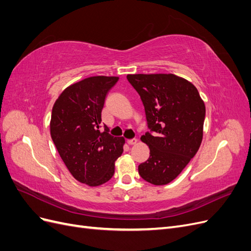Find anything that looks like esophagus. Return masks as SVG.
I'll return each mask as SVG.
<instances>
[{
    "instance_id": "obj_1",
    "label": "esophagus",
    "mask_w": 251,
    "mask_h": 251,
    "mask_svg": "<svg viewBox=\"0 0 251 251\" xmlns=\"http://www.w3.org/2000/svg\"><path fill=\"white\" fill-rule=\"evenodd\" d=\"M137 142H138L137 138H132V139H128L127 140V143L130 144V146H134V144H136Z\"/></svg>"
}]
</instances>
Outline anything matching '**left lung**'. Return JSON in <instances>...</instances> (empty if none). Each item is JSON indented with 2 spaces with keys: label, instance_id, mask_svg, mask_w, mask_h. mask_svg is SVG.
Instances as JSON below:
<instances>
[{
  "label": "left lung",
  "instance_id": "8db88e82",
  "mask_svg": "<svg viewBox=\"0 0 251 251\" xmlns=\"http://www.w3.org/2000/svg\"><path fill=\"white\" fill-rule=\"evenodd\" d=\"M140 95L148 126L141 141L150 158L138 166L143 180L165 185L176 179L198 151L203 138L205 104L187 79L169 73L127 74Z\"/></svg>",
  "mask_w": 251,
  "mask_h": 251
}]
</instances>
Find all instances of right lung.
Here are the masks:
<instances>
[{
    "mask_svg": "<svg viewBox=\"0 0 251 251\" xmlns=\"http://www.w3.org/2000/svg\"><path fill=\"white\" fill-rule=\"evenodd\" d=\"M118 76L97 75L67 87L52 108L50 134L72 176L89 186L108 182L126 139L100 130L105 96Z\"/></svg>",
    "mask_w": 251,
    "mask_h": 251,
    "instance_id": "add662e5",
    "label": "right lung"
}]
</instances>
